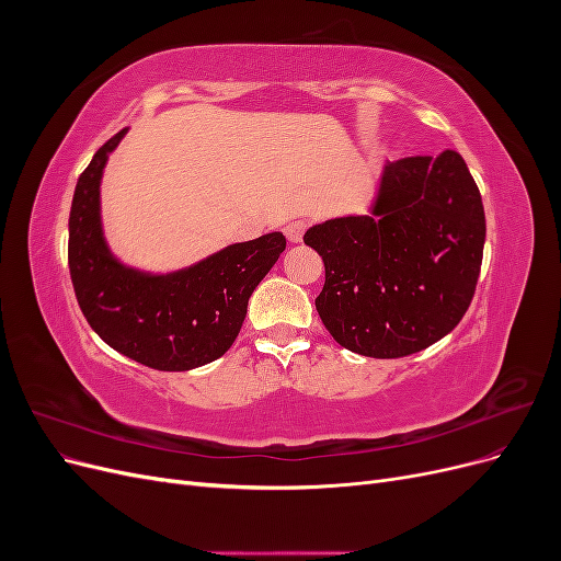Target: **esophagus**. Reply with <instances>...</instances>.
<instances>
[{"instance_id": "obj_1", "label": "esophagus", "mask_w": 561, "mask_h": 561, "mask_svg": "<svg viewBox=\"0 0 561 561\" xmlns=\"http://www.w3.org/2000/svg\"><path fill=\"white\" fill-rule=\"evenodd\" d=\"M304 231H307V222H301V219H295V222H290V225L285 227L287 241H290V243H301Z\"/></svg>"}]
</instances>
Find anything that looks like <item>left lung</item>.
Segmentation results:
<instances>
[{
    "instance_id": "left-lung-1",
    "label": "left lung",
    "mask_w": 561,
    "mask_h": 561,
    "mask_svg": "<svg viewBox=\"0 0 561 561\" xmlns=\"http://www.w3.org/2000/svg\"><path fill=\"white\" fill-rule=\"evenodd\" d=\"M484 236L482 196L458 151L386 163L371 215L304 233L325 262L316 297L322 325L367 358L428 348L470 307Z\"/></svg>"
}]
</instances>
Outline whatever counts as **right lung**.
<instances>
[{
  "label": "right lung",
  "mask_w": 561,
  "mask_h": 561,
  "mask_svg": "<svg viewBox=\"0 0 561 561\" xmlns=\"http://www.w3.org/2000/svg\"><path fill=\"white\" fill-rule=\"evenodd\" d=\"M118 130L79 175L67 262L81 313L105 344L161 371H186L225 355L248 299L285 250L280 231L233 243L190 268L149 276L116 262L100 227V178Z\"/></svg>",
  "instance_id": "add662e5"
}]
</instances>
